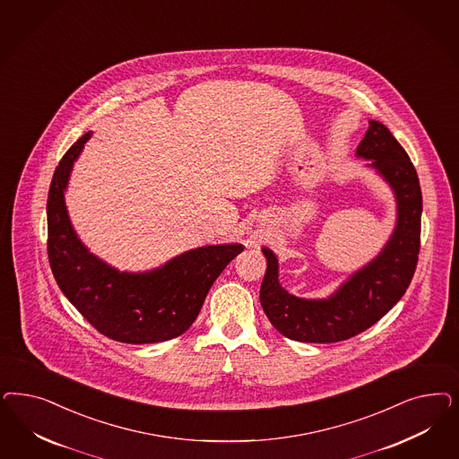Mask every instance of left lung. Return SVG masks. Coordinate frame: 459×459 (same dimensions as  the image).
Returning a JSON list of instances; mask_svg holds the SVG:
<instances>
[{
    "mask_svg": "<svg viewBox=\"0 0 459 459\" xmlns=\"http://www.w3.org/2000/svg\"><path fill=\"white\" fill-rule=\"evenodd\" d=\"M368 130L356 148V157L368 160L390 186L397 204V221L382 252L361 266L325 299L289 294L279 281V260L262 248L266 272L260 302L273 327L289 340L338 342L350 340L380 321L414 277L420 248L422 194L409 155L384 123L370 119Z\"/></svg>",
    "mask_w": 459,
    "mask_h": 459,
    "instance_id": "left-lung-1",
    "label": "left lung"
}]
</instances>
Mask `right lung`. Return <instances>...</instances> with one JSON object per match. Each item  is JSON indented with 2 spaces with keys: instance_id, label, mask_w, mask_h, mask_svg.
Here are the masks:
<instances>
[{
  "instance_id": "add662e5",
  "label": "right lung",
  "mask_w": 459,
  "mask_h": 459,
  "mask_svg": "<svg viewBox=\"0 0 459 459\" xmlns=\"http://www.w3.org/2000/svg\"><path fill=\"white\" fill-rule=\"evenodd\" d=\"M91 132L62 157L47 199L48 262L77 311L101 334L128 344L174 340L197 317L212 281L243 245H206L147 272H119L89 252L65 207V189Z\"/></svg>"
}]
</instances>
